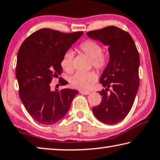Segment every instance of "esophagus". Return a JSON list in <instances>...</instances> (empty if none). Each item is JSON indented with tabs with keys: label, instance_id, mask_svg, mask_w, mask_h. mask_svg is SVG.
Returning a JSON list of instances; mask_svg holds the SVG:
<instances>
[{
	"label": "esophagus",
	"instance_id": "obj_1",
	"mask_svg": "<svg viewBox=\"0 0 160 160\" xmlns=\"http://www.w3.org/2000/svg\"><path fill=\"white\" fill-rule=\"evenodd\" d=\"M80 92L81 94H85V95H88V94H90V92H88V91H82V90H81V91H80Z\"/></svg>",
	"mask_w": 160,
	"mask_h": 160
}]
</instances>
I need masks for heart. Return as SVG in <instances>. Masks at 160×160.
<instances>
[{
    "label": "heart",
    "mask_w": 160,
    "mask_h": 160,
    "mask_svg": "<svg viewBox=\"0 0 160 160\" xmlns=\"http://www.w3.org/2000/svg\"><path fill=\"white\" fill-rule=\"evenodd\" d=\"M78 50L90 58L91 65L98 70L106 68L109 63L107 56L102 53V48L98 43L92 39H86L78 46ZM73 54L71 51H67L61 60V66L65 71L72 72L74 69ZM97 80V75L94 71L78 72L70 78V83L74 88L81 90H88Z\"/></svg>",
    "instance_id": "1"
}]
</instances>
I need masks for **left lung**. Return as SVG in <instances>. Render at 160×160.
I'll list each match as a JSON object with an SVG mask.
<instances>
[{
    "mask_svg": "<svg viewBox=\"0 0 160 160\" xmlns=\"http://www.w3.org/2000/svg\"><path fill=\"white\" fill-rule=\"evenodd\" d=\"M87 35L109 46V61L99 80L106 88L99 92L102 102L92 112L101 122L115 124L128 115L138 90V51L128 32L117 27L90 31Z\"/></svg>",
    "mask_w": 160,
    "mask_h": 160,
    "instance_id": "obj_1",
    "label": "left lung"
}]
</instances>
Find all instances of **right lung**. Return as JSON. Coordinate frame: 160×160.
<instances>
[{
  "instance_id": "1",
  "label": "right lung",
  "mask_w": 160,
  "mask_h": 160,
  "mask_svg": "<svg viewBox=\"0 0 160 160\" xmlns=\"http://www.w3.org/2000/svg\"><path fill=\"white\" fill-rule=\"evenodd\" d=\"M83 34L82 32L62 33L44 28L23 42L18 53L16 78L20 98L32 118L51 125L66 114L78 90L65 88L51 91L53 78L61 74L64 53ZM66 85L67 81H60Z\"/></svg>"
}]
</instances>
